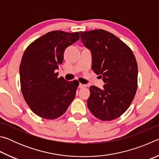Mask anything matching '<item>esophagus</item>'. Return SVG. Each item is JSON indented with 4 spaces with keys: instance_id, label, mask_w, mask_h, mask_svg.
<instances>
[{
    "instance_id": "1",
    "label": "esophagus",
    "mask_w": 159,
    "mask_h": 159,
    "mask_svg": "<svg viewBox=\"0 0 159 159\" xmlns=\"http://www.w3.org/2000/svg\"><path fill=\"white\" fill-rule=\"evenodd\" d=\"M79 87L80 88H85V87H86V85H84V84H82V83H80Z\"/></svg>"
}]
</instances>
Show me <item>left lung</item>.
<instances>
[{
	"label": "left lung",
	"mask_w": 159,
	"mask_h": 159,
	"mask_svg": "<svg viewBox=\"0 0 159 159\" xmlns=\"http://www.w3.org/2000/svg\"><path fill=\"white\" fill-rule=\"evenodd\" d=\"M80 39L91 50L93 71L105 83L103 89L90 86L87 103L98 119L109 121L130 107L138 89V64L125 43L103 29L80 31Z\"/></svg>",
	"instance_id": "1"
}]
</instances>
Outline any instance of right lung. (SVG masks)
Returning a JSON list of instances; mask_svg holds the SVG:
<instances>
[{
  "mask_svg": "<svg viewBox=\"0 0 159 159\" xmlns=\"http://www.w3.org/2000/svg\"><path fill=\"white\" fill-rule=\"evenodd\" d=\"M79 39V32L52 31L26 48L20 66V85L26 104L35 114L45 119L63 115L76 96L79 83L58 78L67 47Z\"/></svg>",
  "mask_w": 159,
  "mask_h": 159,
  "instance_id": "1",
  "label": "right lung"
}]
</instances>
